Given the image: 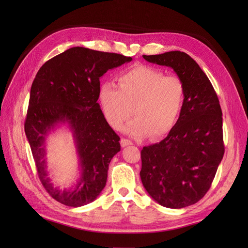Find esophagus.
Instances as JSON below:
<instances>
[{"label": "esophagus", "instance_id": "esophagus-1", "mask_svg": "<svg viewBox=\"0 0 248 248\" xmlns=\"http://www.w3.org/2000/svg\"><path fill=\"white\" fill-rule=\"evenodd\" d=\"M132 144H133V142L129 140H127V139H122L121 140V146L122 147H126V146H129V145H132Z\"/></svg>", "mask_w": 248, "mask_h": 248}]
</instances>
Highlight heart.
<instances>
[{
  "label": "heart",
  "instance_id": "obj_1",
  "mask_svg": "<svg viewBox=\"0 0 248 248\" xmlns=\"http://www.w3.org/2000/svg\"><path fill=\"white\" fill-rule=\"evenodd\" d=\"M118 86H101L99 100L104 117L117 130L133 114L125 131L133 138H161L168 134L181 115L185 88L183 81L151 66L139 65L120 74Z\"/></svg>",
  "mask_w": 248,
  "mask_h": 248
}]
</instances>
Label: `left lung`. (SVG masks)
<instances>
[{
    "label": "left lung",
    "instance_id": "1",
    "mask_svg": "<svg viewBox=\"0 0 248 248\" xmlns=\"http://www.w3.org/2000/svg\"><path fill=\"white\" fill-rule=\"evenodd\" d=\"M183 81L181 115L168 137L140 151L142 185L158 204L180 209L204 198L224 154L218 97L199 64L183 51L142 56Z\"/></svg>",
    "mask_w": 248,
    "mask_h": 248
}]
</instances>
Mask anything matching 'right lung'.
Returning a JSON list of instances; mask_svg holds the SVG:
<instances>
[{
  "label": "right lung",
  "mask_w": 248,
  "mask_h": 248,
  "mask_svg": "<svg viewBox=\"0 0 248 248\" xmlns=\"http://www.w3.org/2000/svg\"><path fill=\"white\" fill-rule=\"evenodd\" d=\"M131 57L72 47L44 63L30 92L25 132L38 177L49 196L69 207L93 202L107 184L108 164L120 150V138L107 122L99 103L100 78ZM59 123H68L79 153L82 176L73 191H60L47 177L45 138Z\"/></svg>",
  "instance_id": "add662e5"
}]
</instances>
